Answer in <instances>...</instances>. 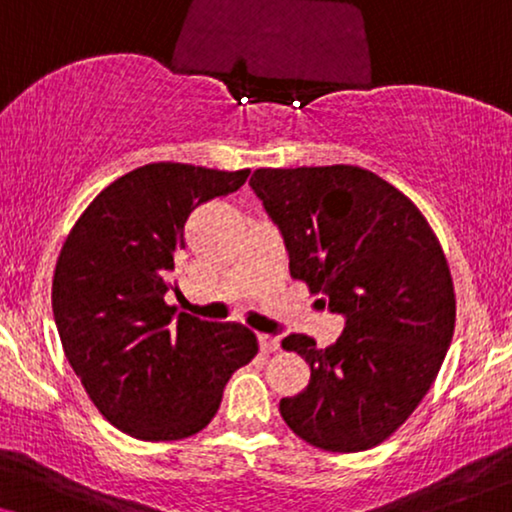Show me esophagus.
Instances as JSON below:
<instances>
[{
	"instance_id": "obj_1",
	"label": "esophagus",
	"mask_w": 512,
	"mask_h": 512,
	"mask_svg": "<svg viewBox=\"0 0 512 512\" xmlns=\"http://www.w3.org/2000/svg\"><path fill=\"white\" fill-rule=\"evenodd\" d=\"M258 345H261L263 354H272L279 349V340L272 338V335H258Z\"/></svg>"
}]
</instances>
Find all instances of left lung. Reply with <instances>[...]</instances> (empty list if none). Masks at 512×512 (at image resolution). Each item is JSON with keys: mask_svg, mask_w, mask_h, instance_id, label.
Here are the masks:
<instances>
[{"mask_svg": "<svg viewBox=\"0 0 512 512\" xmlns=\"http://www.w3.org/2000/svg\"><path fill=\"white\" fill-rule=\"evenodd\" d=\"M249 184L282 230L291 277L347 319L326 349L298 333L282 340L312 375L279 412L319 450H370L443 366L457 319L445 251L415 202L363 167H258Z\"/></svg>", "mask_w": 512, "mask_h": 512, "instance_id": "left-lung-1", "label": "left lung"}]
</instances>
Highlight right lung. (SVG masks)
Segmentation results:
<instances>
[{
    "label": "right lung",
    "instance_id": "obj_1",
    "mask_svg": "<svg viewBox=\"0 0 512 512\" xmlns=\"http://www.w3.org/2000/svg\"><path fill=\"white\" fill-rule=\"evenodd\" d=\"M251 170L149 163L109 184L69 230L53 314L69 366L95 408L137 440H181L212 422L223 387L258 354L242 324L174 314L184 223L235 193Z\"/></svg>",
    "mask_w": 512,
    "mask_h": 512
}]
</instances>
